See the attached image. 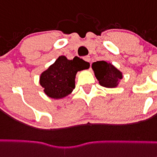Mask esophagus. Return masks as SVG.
Segmentation results:
<instances>
[{"mask_svg":"<svg viewBox=\"0 0 157 157\" xmlns=\"http://www.w3.org/2000/svg\"><path fill=\"white\" fill-rule=\"evenodd\" d=\"M83 59H84V60H85L86 62L90 63V57L89 56H84V57H83Z\"/></svg>","mask_w":157,"mask_h":157,"instance_id":"1","label":"esophagus"}]
</instances>
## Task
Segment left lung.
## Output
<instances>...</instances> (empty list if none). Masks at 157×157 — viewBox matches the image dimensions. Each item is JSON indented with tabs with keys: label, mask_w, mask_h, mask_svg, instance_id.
<instances>
[{
	"label": "left lung",
	"mask_w": 157,
	"mask_h": 157,
	"mask_svg": "<svg viewBox=\"0 0 157 157\" xmlns=\"http://www.w3.org/2000/svg\"><path fill=\"white\" fill-rule=\"evenodd\" d=\"M91 67L99 84L102 87L115 88L118 87L123 78L122 73L118 69L105 60L93 63Z\"/></svg>",
	"instance_id": "8db88e82"
}]
</instances>
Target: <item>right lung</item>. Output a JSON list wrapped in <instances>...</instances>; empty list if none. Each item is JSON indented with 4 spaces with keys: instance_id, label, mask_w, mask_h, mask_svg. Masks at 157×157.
<instances>
[{
    "instance_id": "add662e5",
    "label": "right lung",
    "mask_w": 157,
    "mask_h": 157,
    "mask_svg": "<svg viewBox=\"0 0 157 157\" xmlns=\"http://www.w3.org/2000/svg\"><path fill=\"white\" fill-rule=\"evenodd\" d=\"M89 67V63L77 56L68 59L65 56H60L40 74L39 83L49 98H63L75 88L77 72L88 69Z\"/></svg>"
}]
</instances>
